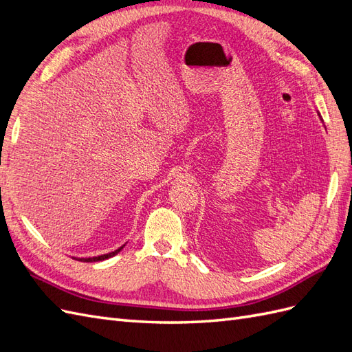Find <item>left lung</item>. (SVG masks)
<instances>
[{"label":"left lung","mask_w":352,"mask_h":352,"mask_svg":"<svg viewBox=\"0 0 352 352\" xmlns=\"http://www.w3.org/2000/svg\"><path fill=\"white\" fill-rule=\"evenodd\" d=\"M317 114H318V117H320V119H322V116H320V113H318V111H317Z\"/></svg>","instance_id":"left-lung-1"}]
</instances>
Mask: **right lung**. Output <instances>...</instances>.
I'll return each mask as SVG.
<instances>
[{"label": "right lung", "mask_w": 352, "mask_h": 352, "mask_svg": "<svg viewBox=\"0 0 352 352\" xmlns=\"http://www.w3.org/2000/svg\"><path fill=\"white\" fill-rule=\"evenodd\" d=\"M123 248H124V245H123V247H120V248H117V250H116V251H113V252L98 255V257H89V258H74V260L85 261V263H95V261H102V260H107V258L113 257V255H116V254H119V252H120Z\"/></svg>", "instance_id": "right-lung-1"}]
</instances>
